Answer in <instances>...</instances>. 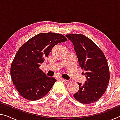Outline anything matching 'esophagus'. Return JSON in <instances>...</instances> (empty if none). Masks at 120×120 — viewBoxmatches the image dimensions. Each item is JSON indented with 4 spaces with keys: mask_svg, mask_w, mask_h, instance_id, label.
I'll use <instances>...</instances> for the list:
<instances>
[{
    "mask_svg": "<svg viewBox=\"0 0 120 120\" xmlns=\"http://www.w3.org/2000/svg\"><path fill=\"white\" fill-rule=\"evenodd\" d=\"M60 79L63 82H64V83H66V84H67V83H68V82H69V81L68 80H66V79H64V78H60Z\"/></svg>",
    "mask_w": 120,
    "mask_h": 120,
    "instance_id": "34e87169",
    "label": "esophagus"
}]
</instances>
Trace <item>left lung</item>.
<instances>
[{
	"label": "left lung",
	"mask_w": 120,
	"mask_h": 120,
	"mask_svg": "<svg viewBox=\"0 0 120 120\" xmlns=\"http://www.w3.org/2000/svg\"><path fill=\"white\" fill-rule=\"evenodd\" d=\"M74 46L79 64L85 71L84 85L78 83L79 89L74 96L83 104L98 100L106 91L109 81V70L105 55L97 45L83 34H67Z\"/></svg>",
	"instance_id": "8db88e82"
}]
</instances>
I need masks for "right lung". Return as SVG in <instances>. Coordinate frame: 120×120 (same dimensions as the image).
<instances>
[{"label":"right lung","mask_w":120,"mask_h":120,"mask_svg":"<svg viewBox=\"0 0 120 120\" xmlns=\"http://www.w3.org/2000/svg\"><path fill=\"white\" fill-rule=\"evenodd\" d=\"M66 41L61 34L41 33L19 49L11 65V75L16 89L23 98L38 100L49 92L56 80L46 76L40 66L54 46Z\"/></svg>","instance_id":"right-lung-1"}]
</instances>
